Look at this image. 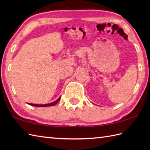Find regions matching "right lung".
Wrapping results in <instances>:
<instances>
[{"label": "right lung", "mask_w": 150, "mask_h": 150, "mask_svg": "<svg viewBox=\"0 0 150 150\" xmlns=\"http://www.w3.org/2000/svg\"><path fill=\"white\" fill-rule=\"evenodd\" d=\"M60 98L61 97H60L58 99L56 100L55 101L53 102V103H51L49 104H31V103H28L30 106H35V107H46V106H55L56 104L58 103V102L60 100Z\"/></svg>", "instance_id": "add662e5"}]
</instances>
